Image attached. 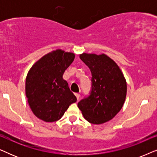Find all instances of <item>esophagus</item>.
<instances>
[{"instance_id":"1","label":"esophagus","mask_w":157,"mask_h":157,"mask_svg":"<svg viewBox=\"0 0 157 157\" xmlns=\"http://www.w3.org/2000/svg\"><path fill=\"white\" fill-rule=\"evenodd\" d=\"M75 95H76V96L77 100H78L79 99V97H80V94H78V93H76V94H75Z\"/></svg>"}]
</instances>
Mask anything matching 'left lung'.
<instances>
[{
	"label": "left lung",
	"instance_id": "1",
	"mask_svg": "<svg viewBox=\"0 0 157 157\" xmlns=\"http://www.w3.org/2000/svg\"><path fill=\"white\" fill-rule=\"evenodd\" d=\"M80 59L91 72L89 95L78 103L86 119L101 124L112 119L121 110L126 96V82L117 63L105 54L82 53Z\"/></svg>",
	"mask_w": 157,
	"mask_h": 157
}]
</instances>
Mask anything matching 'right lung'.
<instances>
[{
  "instance_id": "1",
  "label": "right lung",
  "mask_w": 157,
  "mask_h": 157,
  "mask_svg": "<svg viewBox=\"0 0 157 157\" xmlns=\"http://www.w3.org/2000/svg\"><path fill=\"white\" fill-rule=\"evenodd\" d=\"M75 55L56 50L44 56L32 66L25 80V95L34 115L46 122L59 120L68 106L76 101L63 78Z\"/></svg>"
}]
</instances>
